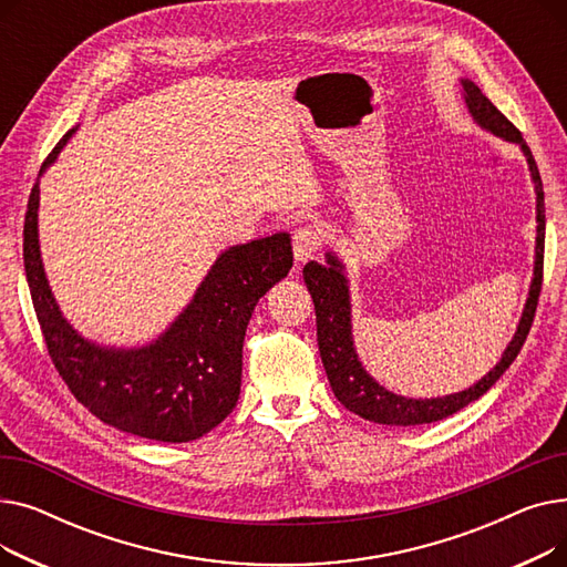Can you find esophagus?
<instances>
[{
  "label": "esophagus",
  "instance_id": "obj_1",
  "mask_svg": "<svg viewBox=\"0 0 567 567\" xmlns=\"http://www.w3.org/2000/svg\"><path fill=\"white\" fill-rule=\"evenodd\" d=\"M321 246V229L315 225H306L293 231V257L296 264H306Z\"/></svg>",
  "mask_w": 567,
  "mask_h": 567
}]
</instances>
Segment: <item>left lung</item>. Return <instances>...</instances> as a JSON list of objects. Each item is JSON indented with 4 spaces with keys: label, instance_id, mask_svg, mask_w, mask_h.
Returning a JSON list of instances; mask_svg holds the SVG:
<instances>
[{
    "label": "left lung",
    "instance_id": "1",
    "mask_svg": "<svg viewBox=\"0 0 567 567\" xmlns=\"http://www.w3.org/2000/svg\"><path fill=\"white\" fill-rule=\"evenodd\" d=\"M464 101L468 112L473 114L485 131L517 142L528 161V169L535 184V199H538V236H535V268H533V282L528 291V301L522 312L517 333L513 342L505 347L503 359L496 363L489 374H485L478 383H473L471 389L462 393H453L445 398H432V400H411L385 391L379 385L361 365L359 355H355L353 340H351V306H349V287L347 278L342 274V264L336 255L326 252V264L308 261L303 268V280L308 285V291L315 303L317 315V342L321 363L326 370V377L331 381V389L336 398L355 415H361L365 421L379 423V425H423L443 421L449 415L457 413L466 404L483 398L492 385L501 379V374L513 365L517 359L519 349L526 342V336L530 331V323L535 317V308H538L540 289H543V264H545V193H543V178L535 165V158L530 148L522 140V133L508 122V116H503L494 103L481 92L478 84L471 80H462Z\"/></svg>",
    "mask_w": 567,
    "mask_h": 567
}]
</instances>
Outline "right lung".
I'll return each mask as SVG.
<instances>
[{"label": "right lung", "instance_id": "add662e5", "mask_svg": "<svg viewBox=\"0 0 567 567\" xmlns=\"http://www.w3.org/2000/svg\"><path fill=\"white\" fill-rule=\"evenodd\" d=\"M69 131L41 172L54 163ZM39 182L24 214L22 257L50 359L80 404L103 423L165 443H186L220 425L241 393L244 338L261 296L293 261L280 231L225 250L188 308L152 344L107 349L84 340L59 312L39 250Z\"/></svg>", "mask_w": 567, "mask_h": 567}]
</instances>
